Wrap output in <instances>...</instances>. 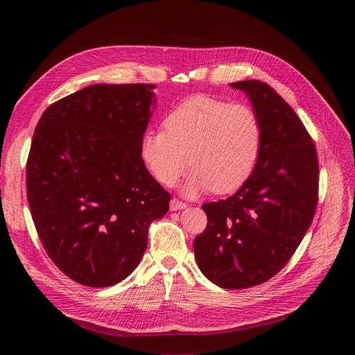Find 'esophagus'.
I'll list each match as a JSON object with an SVG mask.
<instances>
[{
	"instance_id": "obj_1",
	"label": "esophagus",
	"mask_w": 355,
	"mask_h": 355,
	"mask_svg": "<svg viewBox=\"0 0 355 355\" xmlns=\"http://www.w3.org/2000/svg\"><path fill=\"white\" fill-rule=\"evenodd\" d=\"M187 207V202H184V201H179V200H176V198H173L170 201V210L171 211H176V210H182V209H185Z\"/></svg>"
}]
</instances>
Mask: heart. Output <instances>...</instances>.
Masks as SVG:
<instances>
[{"instance_id": "b5f03b06", "label": "heart", "mask_w": 355, "mask_h": 355, "mask_svg": "<svg viewBox=\"0 0 355 355\" xmlns=\"http://www.w3.org/2000/svg\"><path fill=\"white\" fill-rule=\"evenodd\" d=\"M164 128L144 136L142 158L164 187L175 185L191 164L194 170L184 187L191 197L240 189L259 159L262 124L247 105L196 94L166 116Z\"/></svg>"}]
</instances>
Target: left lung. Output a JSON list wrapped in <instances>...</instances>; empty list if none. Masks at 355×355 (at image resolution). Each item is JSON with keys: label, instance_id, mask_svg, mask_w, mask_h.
Segmentation results:
<instances>
[{"label": "left lung", "instance_id": "obj_1", "mask_svg": "<svg viewBox=\"0 0 355 355\" xmlns=\"http://www.w3.org/2000/svg\"><path fill=\"white\" fill-rule=\"evenodd\" d=\"M231 87L249 96L262 148L234 196L202 204L207 227L196 237L194 253L211 283L247 288L272 278L302 241L318 201V158L305 125L270 85L249 80Z\"/></svg>", "mask_w": 355, "mask_h": 355}]
</instances>
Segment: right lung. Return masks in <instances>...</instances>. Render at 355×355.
Returning a JSON list of instances; mask_svg holds the SVG:
<instances>
[{"mask_svg": "<svg viewBox=\"0 0 355 355\" xmlns=\"http://www.w3.org/2000/svg\"><path fill=\"white\" fill-rule=\"evenodd\" d=\"M154 84H93L44 111L26 163L28 202L50 259L87 287L141 262L170 194L141 157Z\"/></svg>", "mask_w": 355, "mask_h": 355, "instance_id": "add662e5", "label": "right lung"}]
</instances>
